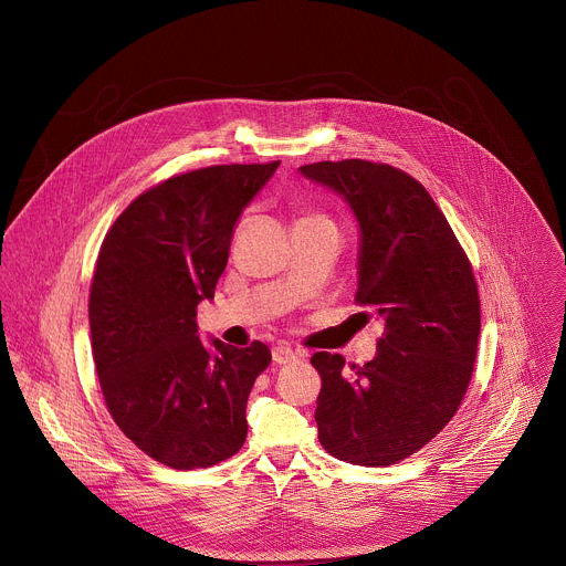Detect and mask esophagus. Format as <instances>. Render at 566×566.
<instances>
[{"label": "esophagus", "instance_id": "esophagus-1", "mask_svg": "<svg viewBox=\"0 0 566 566\" xmlns=\"http://www.w3.org/2000/svg\"><path fill=\"white\" fill-rule=\"evenodd\" d=\"M272 359H274V364L285 366V364H292V361L301 359V353L292 350L290 346H274L272 348Z\"/></svg>", "mask_w": 566, "mask_h": 566}]
</instances>
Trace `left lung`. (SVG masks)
Returning a JSON list of instances; mask_svg holds the SVG:
<instances>
[{"label":"left lung","mask_w":566,"mask_h":566,"mask_svg":"<svg viewBox=\"0 0 566 566\" xmlns=\"http://www.w3.org/2000/svg\"><path fill=\"white\" fill-rule=\"evenodd\" d=\"M337 193L357 229V294L386 324L375 359L344 370L316 353V422L324 449L357 467H390L455 416L478 355L480 296L471 263L427 189L384 163L303 165Z\"/></svg>","instance_id":"left-lung-1"}]
</instances>
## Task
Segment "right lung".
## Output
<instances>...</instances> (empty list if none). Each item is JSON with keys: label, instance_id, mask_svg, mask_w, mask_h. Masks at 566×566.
Listing matches in <instances>:
<instances>
[{"label": "right lung", "instance_id": "obj_1", "mask_svg": "<svg viewBox=\"0 0 566 566\" xmlns=\"http://www.w3.org/2000/svg\"><path fill=\"white\" fill-rule=\"evenodd\" d=\"M279 163L174 176L133 200L99 248L88 324L102 395L126 438L165 467L207 469L245 440L270 348L202 344L196 307L213 301L233 227Z\"/></svg>", "mask_w": 566, "mask_h": 566}]
</instances>
